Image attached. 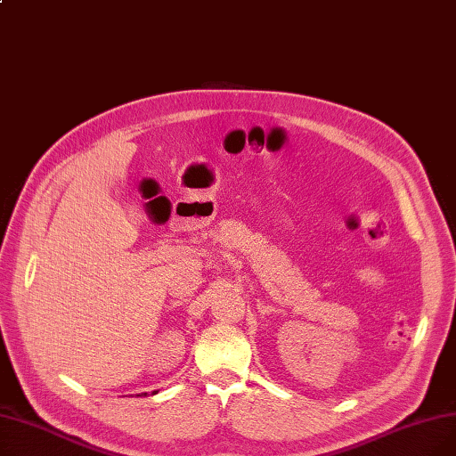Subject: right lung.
Segmentation results:
<instances>
[{
    "instance_id": "1",
    "label": "right lung",
    "mask_w": 456,
    "mask_h": 456,
    "mask_svg": "<svg viewBox=\"0 0 456 456\" xmlns=\"http://www.w3.org/2000/svg\"><path fill=\"white\" fill-rule=\"evenodd\" d=\"M157 392H159V390H157ZM157 392H153V394H157ZM138 395H140V394H138ZM142 395H148V394H142Z\"/></svg>"
}]
</instances>
